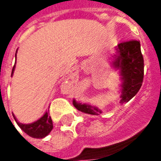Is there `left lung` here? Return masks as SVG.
Listing matches in <instances>:
<instances>
[{
  "mask_svg": "<svg viewBox=\"0 0 161 161\" xmlns=\"http://www.w3.org/2000/svg\"><path fill=\"white\" fill-rule=\"evenodd\" d=\"M110 66L119 75L120 104H123L137 94L141 89L144 76V60L141 51V44L137 40L120 43L112 53ZM74 107L77 110L97 115L102 114L100 108L86 103H81L73 99Z\"/></svg>",
  "mask_w": 161,
  "mask_h": 161,
  "instance_id": "1",
  "label": "left lung"
}]
</instances>
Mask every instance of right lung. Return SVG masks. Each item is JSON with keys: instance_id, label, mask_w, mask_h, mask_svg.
Masks as SVG:
<instances>
[{"instance_id": "right-lung-1", "label": "right lung", "mask_w": 161, "mask_h": 161, "mask_svg": "<svg viewBox=\"0 0 161 161\" xmlns=\"http://www.w3.org/2000/svg\"><path fill=\"white\" fill-rule=\"evenodd\" d=\"M16 54H17V51H16L15 53V59ZM15 64L16 62L14 64V67H13L12 76L14 75V71L15 70ZM13 116H14V118L15 120L17 125L19 126V128H21V130H23V131L26 133V135H28L31 137H33V138H45L46 136L49 135L50 132L52 131L53 128V121H52V118H51V116L48 114L47 110L45 112V114L40 119H38L37 121L31 122V123H26H26L19 122L14 114H13Z\"/></svg>"}]
</instances>
